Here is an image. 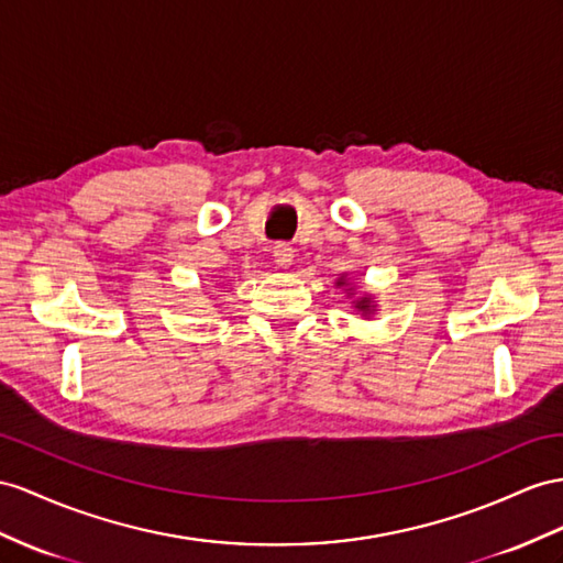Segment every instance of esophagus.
Segmentation results:
<instances>
[{
    "label": "esophagus",
    "instance_id": "obj_1",
    "mask_svg": "<svg viewBox=\"0 0 563 563\" xmlns=\"http://www.w3.org/2000/svg\"><path fill=\"white\" fill-rule=\"evenodd\" d=\"M292 256H295V252L290 244H276V247H273V258H276L278 266H283V268L292 264Z\"/></svg>",
    "mask_w": 563,
    "mask_h": 563
}]
</instances>
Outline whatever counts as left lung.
<instances>
[{
  "mask_svg": "<svg viewBox=\"0 0 563 563\" xmlns=\"http://www.w3.org/2000/svg\"><path fill=\"white\" fill-rule=\"evenodd\" d=\"M338 285H344V280L340 278V280H338ZM371 301H373V299L366 295V297H362V299H356V301H354V307H356L358 311L371 313V311H373V305H371Z\"/></svg>",
  "mask_w": 563,
  "mask_h": 563,
  "instance_id": "8db88e82",
  "label": "left lung"
}]
</instances>
